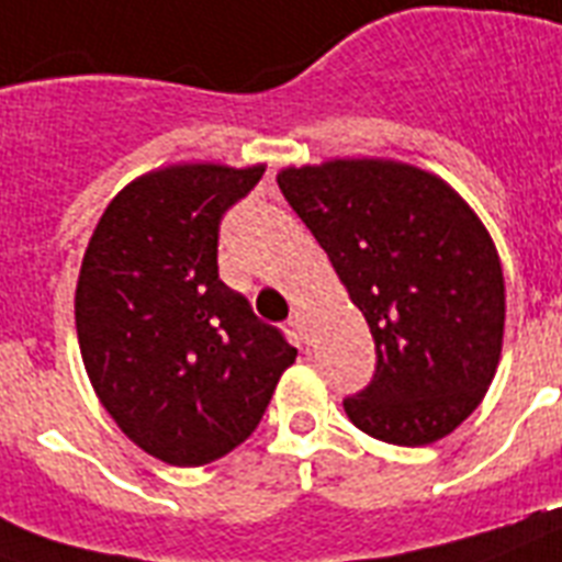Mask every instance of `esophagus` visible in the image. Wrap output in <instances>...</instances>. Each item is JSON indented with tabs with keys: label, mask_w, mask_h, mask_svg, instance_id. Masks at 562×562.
Listing matches in <instances>:
<instances>
[{
	"label": "esophagus",
	"mask_w": 562,
	"mask_h": 562,
	"mask_svg": "<svg viewBox=\"0 0 562 562\" xmlns=\"http://www.w3.org/2000/svg\"><path fill=\"white\" fill-rule=\"evenodd\" d=\"M290 327L292 330H299V336L307 338V315L301 313V310H295V313L290 315Z\"/></svg>",
	"instance_id": "obj_1"
}]
</instances>
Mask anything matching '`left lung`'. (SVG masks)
Listing matches in <instances>:
<instances>
[{
	"label": "left lung",
	"instance_id": "8db88e82",
	"mask_svg": "<svg viewBox=\"0 0 562 562\" xmlns=\"http://www.w3.org/2000/svg\"><path fill=\"white\" fill-rule=\"evenodd\" d=\"M278 187L373 333L375 373L345 398L350 422L407 448L448 437L503 350L505 281L488 229L445 180L396 160L284 169Z\"/></svg>",
	"mask_w": 562,
	"mask_h": 562
}]
</instances>
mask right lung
Instances as JSON below:
<instances>
[{"label": "right lung", "instance_id": "right-lung-1", "mask_svg": "<svg viewBox=\"0 0 562 562\" xmlns=\"http://www.w3.org/2000/svg\"><path fill=\"white\" fill-rule=\"evenodd\" d=\"M263 166L180 164L132 180L77 281L82 364L120 430L169 465L221 459L258 428L299 350L217 276V232Z\"/></svg>", "mask_w": 562, "mask_h": 562}]
</instances>
